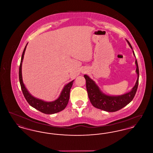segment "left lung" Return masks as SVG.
<instances>
[{"instance_id": "1", "label": "left lung", "mask_w": 153, "mask_h": 153, "mask_svg": "<svg viewBox=\"0 0 153 153\" xmlns=\"http://www.w3.org/2000/svg\"><path fill=\"white\" fill-rule=\"evenodd\" d=\"M127 41L130 48L132 49L130 43L128 42V41L127 40ZM132 51L134 55L135 56L134 52ZM135 64L137 65L136 72L138 74V78L135 85L132 88L131 91L123 95L119 96L105 95L100 91L94 80H92L87 75L85 74L84 76L86 80V87L88 95L92 105L98 109H102L105 111L115 112L122 109L124 107L129 104L134 99L138 86L139 73L137 59H135Z\"/></svg>"}]
</instances>
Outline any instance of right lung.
I'll return each instance as SVG.
<instances>
[{
    "mask_svg": "<svg viewBox=\"0 0 153 153\" xmlns=\"http://www.w3.org/2000/svg\"><path fill=\"white\" fill-rule=\"evenodd\" d=\"M27 44H26L23 53H22V57L21 64L19 66V82L21 84V87L22 89L23 94L24 95L26 100L30 105L34 107V108L39 111L40 112L46 114H53L59 112L63 109L65 108L69 100V95H70V91L72 87L73 82L74 80L71 81L68 84H67L65 87L63 88L61 94L59 95V97L57 100L53 101V102H47L43 101L42 100H40L39 99H36L29 92V91L27 90V89L25 87L22 80V64L25 52L26 49V46Z\"/></svg>",
    "mask_w": 153,
    "mask_h": 153,
    "instance_id": "obj_1",
    "label": "right lung"
}]
</instances>
